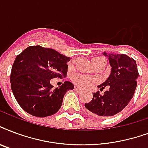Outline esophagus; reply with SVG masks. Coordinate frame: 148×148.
Masks as SVG:
<instances>
[{"mask_svg": "<svg viewBox=\"0 0 148 148\" xmlns=\"http://www.w3.org/2000/svg\"><path fill=\"white\" fill-rule=\"evenodd\" d=\"M74 91H76V92H81V91H82V89L77 86H74Z\"/></svg>", "mask_w": 148, "mask_h": 148, "instance_id": "esophagus-1", "label": "esophagus"}]
</instances>
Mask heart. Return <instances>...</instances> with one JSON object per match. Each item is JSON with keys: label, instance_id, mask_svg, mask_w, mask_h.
Returning <instances> with one entry per match:
<instances>
[{"label": "heart", "instance_id": "heart-1", "mask_svg": "<svg viewBox=\"0 0 148 148\" xmlns=\"http://www.w3.org/2000/svg\"><path fill=\"white\" fill-rule=\"evenodd\" d=\"M92 63L95 67L98 66H104L106 65V60L101 57H95L92 60ZM72 82L75 85L85 88L95 84L98 82V79L95 77H88L83 74H75L72 77Z\"/></svg>", "mask_w": 148, "mask_h": 148}]
</instances>
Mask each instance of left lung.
<instances>
[{
	"label": "left lung",
	"mask_w": 148,
	"mask_h": 148,
	"mask_svg": "<svg viewBox=\"0 0 148 148\" xmlns=\"http://www.w3.org/2000/svg\"><path fill=\"white\" fill-rule=\"evenodd\" d=\"M109 56L112 66L109 78L99 85L100 91L106 88L103 95L93 93L90 102L85 103V108L99 116L108 117L116 114L127 106L133 98L137 87L139 73L135 60L125 54L103 53Z\"/></svg>",
	"instance_id": "obj_1"
}]
</instances>
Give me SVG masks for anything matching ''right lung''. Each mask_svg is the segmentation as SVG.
<instances>
[{"instance_id": "obj_1", "label": "right lung", "mask_w": 148, "mask_h": 148, "mask_svg": "<svg viewBox=\"0 0 148 148\" xmlns=\"http://www.w3.org/2000/svg\"><path fill=\"white\" fill-rule=\"evenodd\" d=\"M71 58L40 46L29 47L18 54L12 65L11 87L19 106L30 115L46 117L59 111L65 93L74 84L64 82L53 88V78H63Z\"/></svg>"}]
</instances>
